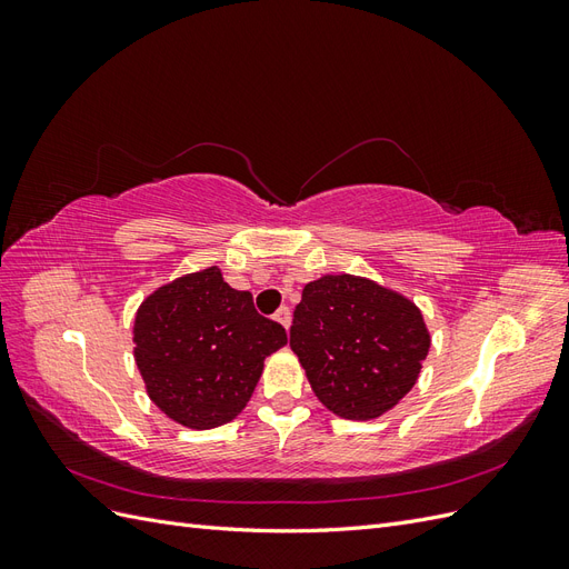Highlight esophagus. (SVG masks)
I'll list each match as a JSON object with an SVG mask.
<instances>
[{
    "label": "esophagus",
    "instance_id": "1",
    "mask_svg": "<svg viewBox=\"0 0 569 569\" xmlns=\"http://www.w3.org/2000/svg\"><path fill=\"white\" fill-rule=\"evenodd\" d=\"M274 320H278L284 330H289V325H291V311L287 306H282V308H278V313H274Z\"/></svg>",
    "mask_w": 569,
    "mask_h": 569
}]
</instances>
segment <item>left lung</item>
I'll use <instances>...</instances> for the list:
<instances>
[{
    "instance_id": "obj_1",
    "label": "left lung",
    "mask_w": 569,
    "mask_h": 569,
    "mask_svg": "<svg viewBox=\"0 0 569 569\" xmlns=\"http://www.w3.org/2000/svg\"><path fill=\"white\" fill-rule=\"evenodd\" d=\"M429 343L416 301L349 272L308 282L289 330L318 401L343 420H375L399 403Z\"/></svg>"
}]
</instances>
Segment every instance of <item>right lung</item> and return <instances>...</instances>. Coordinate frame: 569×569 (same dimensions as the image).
Here are the masks:
<instances>
[{
    "mask_svg": "<svg viewBox=\"0 0 569 569\" xmlns=\"http://www.w3.org/2000/svg\"><path fill=\"white\" fill-rule=\"evenodd\" d=\"M132 341L149 399L182 427L213 429L247 408L287 332L211 266L153 289L137 308Z\"/></svg>",
    "mask_w": 569,
    "mask_h": 569,
    "instance_id": "1",
    "label": "right lung"
}]
</instances>
